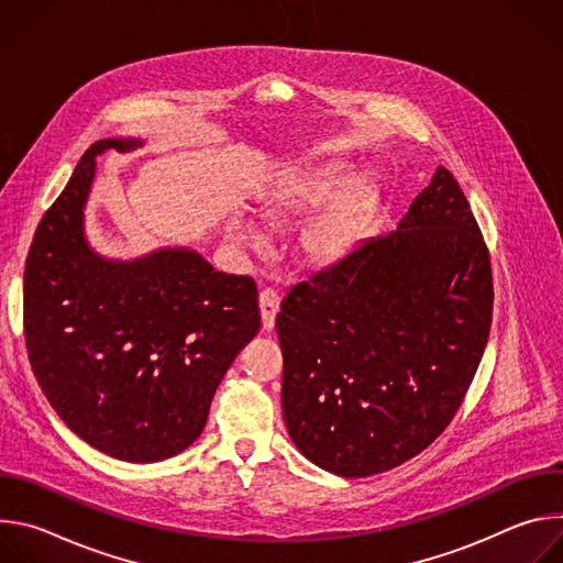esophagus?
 <instances>
[{
    "instance_id": "obj_1",
    "label": "esophagus",
    "mask_w": 563,
    "mask_h": 563,
    "mask_svg": "<svg viewBox=\"0 0 563 563\" xmlns=\"http://www.w3.org/2000/svg\"><path fill=\"white\" fill-rule=\"evenodd\" d=\"M258 307H261V318H263V330L272 332L276 325V313L280 309V298L274 289H263L258 296Z\"/></svg>"
}]
</instances>
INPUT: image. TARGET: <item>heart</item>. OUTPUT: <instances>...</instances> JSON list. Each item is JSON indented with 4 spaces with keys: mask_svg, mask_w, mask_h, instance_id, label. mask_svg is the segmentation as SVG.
Wrapping results in <instances>:
<instances>
[{
    "mask_svg": "<svg viewBox=\"0 0 563 563\" xmlns=\"http://www.w3.org/2000/svg\"><path fill=\"white\" fill-rule=\"evenodd\" d=\"M343 176L336 165L294 172L258 205V213L280 227H289L314 211L296 233L298 254L307 265L330 267L354 252L378 207V189L369 178H352L343 185ZM231 229L240 245L250 250L263 245L261 233L252 224L233 222Z\"/></svg>",
    "mask_w": 563,
    "mask_h": 563,
    "instance_id": "b5f03b06",
    "label": "heart"
}]
</instances>
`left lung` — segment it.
Masks as SVG:
<instances>
[{"instance_id":"1","label":"left lung","mask_w":563,"mask_h":563,"mask_svg":"<svg viewBox=\"0 0 563 563\" xmlns=\"http://www.w3.org/2000/svg\"><path fill=\"white\" fill-rule=\"evenodd\" d=\"M490 325L488 247L437 167L396 231L285 296L276 332L294 445L347 478L410 461L456 415Z\"/></svg>"}]
</instances>
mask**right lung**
Returning <instances> with one entry per match:
<instances>
[{
    "instance_id": "obj_1",
    "label": "right lung",
    "mask_w": 563,
    "mask_h": 563,
    "mask_svg": "<svg viewBox=\"0 0 563 563\" xmlns=\"http://www.w3.org/2000/svg\"><path fill=\"white\" fill-rule=\"evenodd\" d=\"M142 144L104 137L87 148L24 272L26 350L48 404L79 439L131 463L169 459L202 434L222 376L261 330L254 278L216 272L196 250L118 261L91 247L96 157Z\"/></svg>"
}]
</instances>
